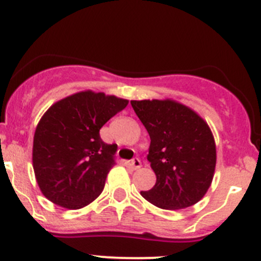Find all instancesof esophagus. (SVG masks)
Masks as SVG:
<instances>
[{"label": "esophagus", "instance_id": "obj_1", "mask_svg": "<svg viewBox=\"0 0 261 261\" xmlns=\"http://www.w3.org/2000/svg\"><path fill=\"white\" fill-rule=\"evenodd\" d=\"M128 167H130L133 170H138L139 168L141 167L140 159H139V158H134L133 160H130V162H128Z\"/></svg>", "mask_w": 261, "mask_h": 261}]
</instances>
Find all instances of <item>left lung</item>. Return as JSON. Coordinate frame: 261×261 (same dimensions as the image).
<instances>
[{
	"instance_id": "8db88e82",
	"label": "left lung",
	"mask_w": 261,
	"mask_h": 261,
	"mask_svg": "<svg viewBox=\"0 0 261 261\" xmlns=\"http://www.w3.org/2000/svg\"><path fill=\"white\" fill-rule=\"evenodd\" d=\"M149 133L147 160L156 183L141 196L163 210H180L201 201L212 183L215 139L206 121L172 99L131 101Z\"/></svg>"
}]
</instances>
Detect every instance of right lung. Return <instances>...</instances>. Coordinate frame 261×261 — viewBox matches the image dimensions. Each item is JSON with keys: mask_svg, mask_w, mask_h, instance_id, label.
<instances>
[{"mask_svg": "<svg viewBox=\"0 0 261 261\" xmlns=\"http://www.w3.org/2000/svg\"><path fill=\"white\" fill-rule=\"evenodd\" d=\"M127 103L86 91L60 99L44 114L34 135L33 165L49 201L78 210L102 193L117 145L103 143L99 130Z\"/></svg>", "mask_w": 261, "mask_h": 261, "instance_id": "right-lung-1", "label": "right lung"}]
</instances>
